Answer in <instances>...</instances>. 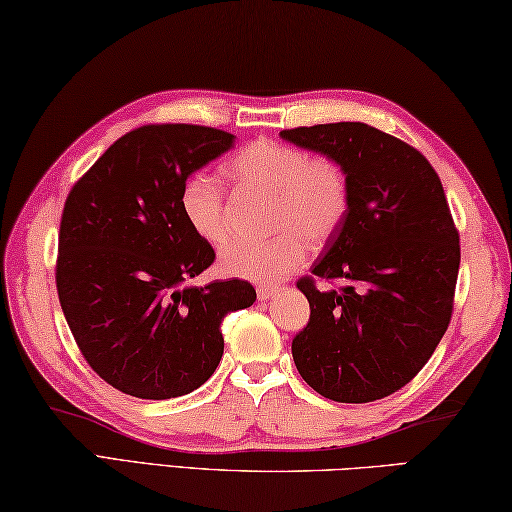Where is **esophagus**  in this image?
<instances>
[{"instance_id":"obj_1","label":"esophagus","mask_w":512,"mask_h":512,"mask_svg":"<svg viewBox=\"0 0 512 512\" xmlns=\"http://www.w3.org/2000/svg\"><path fill=\"white\" fill-rule=\"evenodd\" d=\"M277 293V286H259L257 288V297L259 300H271V297Z\"/></svg>"}]
</instances>
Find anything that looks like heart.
<instances>
[{
    "label": "heart",
    "instance_id": "heart-1",
    "mask_svg": "<svg viewBox=\"0 0 512 512\" xmlns=\"http://www.w3.org/2000/svg\"><path fill=\"white\" fill-rule=\"evenodd\" d=\"M228 176L246 190L271 194L268 226L280 230L264 244H232L219 255L221 271L257 284H277L338 232L351 203L349 176L338 161L302 147L255 141L228 163ZM181 212L194 235L212 246L230 239L226 194L212 174L194 172L181 188Z\"/></svg>",
    "mask_w": 512,
    "mask_h": 512
}]
</instances>
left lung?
Returning <instances> with one entry per match:
<instances>
[{
    "instance_id": "1",
    "label": "left lung",
    "mask_w": 512,
    "mask_h": 512,
    "mask_svg": "<svg viewBox=\"0 0 512 512\" xmlns=\"http://www.w3.org/2000/svg\"><path fill=\"white\" fill-rule=\"evenodd\" d=\"M280 136L338 161L351 185L347 219L311 268L349 286L297 282L311 318L293 338L295 367L331 401H378L423 369L452 318L461 250L441 179L421 152L367 123Z\"/></svg>"
}]
</instances>
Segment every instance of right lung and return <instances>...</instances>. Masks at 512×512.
<instances>
[{"mask_svg": "<svg viewBox=\"0 0 512 512\" xmlns=\"http://www.w3.org/2000/svg\"><path fill=\"white\" fill-rule=\"evenodd\" d=\"M235 136L145 125L120 136L64 203L55 282L64 318L96 374L147 401L190 394L224 356V315L257 300L244 280L185 282L215 262L181 212L185 179Z\"/></svg>", "mask_w": 512, "mask_h": 512, "instance_id": "1", "label": "right lung"}]
</instances>
